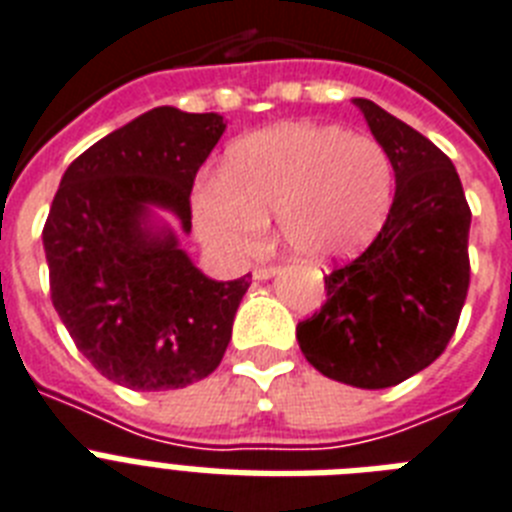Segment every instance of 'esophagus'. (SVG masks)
<instances>
[{"mask_svg":"<svg viewBox=\"0 0 512 512\" xmlns=\"http://www.w3.org/2000/svg\"><path fill=\"white\" fill-rule=\"evenodd\" d=\"M276 265H257L255 270H252V278H257V281H265V278L276 276Z\"/></svg>","mask_w":512,"mask_h":512,"instance_id":"esophagus-1","label":"esophagus"}]
</instances>
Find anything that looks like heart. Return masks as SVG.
I'll use <instances>...</instances> for the list:
<instances>
[{
    "label": "heart",
    "mask_w": 512,
    "mask_h": 512,
    "mask_svg": "<svg viewBox=\"0 0 512 512\" xmlns=\"http://www.w3.org/2000/svg\"><path fill=\"white\" fill-rule=\"evenodd\" d=\"M394 165L384 144L331 123H281L228 149L223 176L194 191L199 236L226 257L263 247L268 218L305 260L355 255L389 218Z\"/></svg>",
    "instance_id": "heart-1"
}]
</instances>
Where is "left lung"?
Here are the masks:
<instances>
[{
  "instance_id": "obj_1",
  "label": "left lung",
  "mask_w": 512,
  "mask_h": 512,
  "mask_svg": "<svg viewBox=\"0 0 512 512\" xmlns=\"http://www.w3.org/2000/svg\"><path fill=\"white\" fill-rule=\"evenodd\" d=\"M392 157L394 202L378 236L326 276V302L297 342L323 376L386 389L429 368L450 344L471 284V207L452 160L371 99H355Z\"/></svg>"
}]
</instances>
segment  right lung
I'll list each match as a JSON object with an SVG mask.
<instances>
[{"instance_id":"right-lung-1","label":"right lung","mask_w":512,"mask_h":512,"mask_svg":"<svg viewBox=\"0 0 512 512\" xmlns=\"http://www.w3.org/2000/svg\"><path fill=\"white\" fill-rule=\"evenodd\" d=\"M226 131L218 112L155 107L70 162L44 223L52 305L105 378L134 392L184 389L223 360L249 273L207 278L152 220L191 231V186Z\"/></svg>"}]
</instances>
